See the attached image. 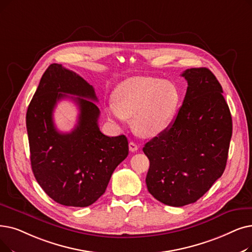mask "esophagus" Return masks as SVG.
<instances>
[{
  "label": "esophagus",
  "instance_id": "esophagus-1",
  "mask_svg": "<svg viewBox=\"0 0 252 252\" xmlns=\"http://www.w3.org/2000/svg\"><path fill=\"white\" fill-rule=\"evenodd\" d=\"M128 148H129V151H130V152H135V151L138 150L139 147H138V145L135 143V142H129Z\"/></svg>",
  "mask_w": 252,
  "mask_h": 252
}]
</instances>
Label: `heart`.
<instances>
[{
    "label": "heart",
    "instance_id": "heart-1",
    "mask_svg": "<svg viewBox=\"0 0 252 252\" xmlns=\"http://www.w3.org/2000/svg\"><path fill=\"white\" fill-rule=\"evenodd\" d=\"M179 94L171 82L149 76H136L119 83L113 102L105 110L109 119L124 124L133 117L135 132L144 138L166 129L176 110Z\"/></svg>",
    "mask_w": 252,
    "mask_h": 252
}]
</instances>
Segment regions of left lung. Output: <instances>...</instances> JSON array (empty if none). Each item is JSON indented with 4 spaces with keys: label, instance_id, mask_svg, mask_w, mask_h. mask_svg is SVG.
<instances>
[{
    "label": "left lung",
    "instance_id": "1",
    "mask_svg": "<svg viewBox=\"0 0 252 252\" xmlns=\"http://www.w3.org/2000/svg\"><path fill=\"white\" fill-rule=\"evenodd\" d=\"M188 90L173 123L144 145L148 191L169 206L198 201L221 177L233 123L222 87L207 68L185 70Z\"/></svg>",
    "mask_w": 252,
    "mask_h": 252
}]
</instances>
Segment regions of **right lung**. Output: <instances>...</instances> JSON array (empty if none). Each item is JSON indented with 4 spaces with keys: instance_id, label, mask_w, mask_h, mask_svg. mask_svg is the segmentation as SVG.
I'll use <instances>...</instances> for the list:
<instances>
[{
    "instance_id": "add662e5",
    "label": "right lung",
    "mask_w": 252,
    "mask_h": 252,
    "mask_svg": "<svg viewBox=\"0 0 252 252\" xmlns=\"http://www.w3.org/2000/svg\"><path fill=\"white\" fill-rule=\"evenodd\" d=\"M65 97L79 105L80 116L72 132L61 133L54 126L52 112ZM92 101H97L93 85L62 64L51 63L27 111L32 173L47 195L63 206L94 204L128 155L125 135L108 137L101 132L97 125L100 110Z\"/></svg>"
}]
</instances>
